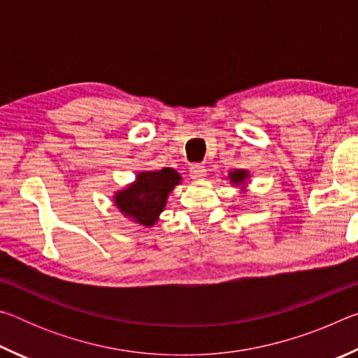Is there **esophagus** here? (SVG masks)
<instances>
[{
    "instance_id": "1",
    "label": "esophagus",
    "mask_w": 358,
    "mask_h": 358,
    "mask_svg": "<svg viewBox=\"0 0 358 358\" xmlns=\"http://www.w3.org/2000/svg\"><path fill=\"white\" fill-rule=\"evenodd\" d=\"M189 172H191L189 175H191L192 180H202L205 175H207V171H205V167L203 166H199V164H194L191 167Z\"/></svg>"
}]
</instances>
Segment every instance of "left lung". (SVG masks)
Instances as JSON below:
<instances>
[{"label":"left lung","mask_w":358,"mask_h":358,"mask_svg":"<svg viewBox=\"0 0 358 358\" xmlns=\"http://www.w3.org/2000/svg\"><path fill=\"white\" fill-rule=\"evenodd\" d=\"M250 178V172L248 171H241V169H237V171H234V172H230L229 173V180H230V183H232L234 186L237 185V186H241L245 189L246 187V180Z\"/></svg>","instance_id":"1"}]
</instances>
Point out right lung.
<instances>
[{
	"instance_id": "1",
	"label": "right lung",
	"mask_w": 358,
	"mask_h": 358,
	"mask_svg": "<svg viewBox=\"0 0 358 358\" xmlns=\"http://www.w3.org/2000/svg\"><path fill=\"white\" fill-rule=\"evenodd\" d=\"M181 183V175L171 167L145 171L124 189L115 192L113 203L120 213L138 226L151 227L164 211L169 194Z\"/></svg>"
}]
</instances>
